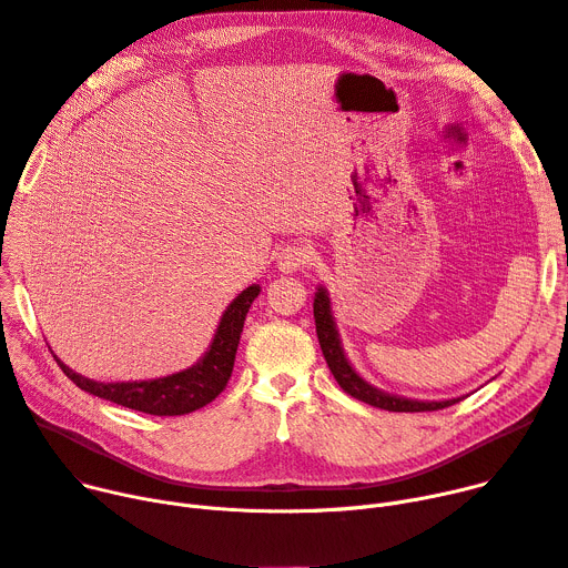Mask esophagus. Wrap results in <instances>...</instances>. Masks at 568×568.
I'll use <instances>...</instances> for the list:
<instances>
[{"label": "esophagus", "mask_w": 568, "mask_h": 568, "mask_svg": "<svg viewBox=\"0 0 568 568\" xmlns=\"http://www.w3.org/2000/svg\"><path fill=\"white\" fill-rule=\"evenodd\" d=\"M313 260V248L308 244H287L285 248L278 251V270L290 274L296 270H304L306 264Z\"/></svg>", "instance_id": "1"}]
</instances>
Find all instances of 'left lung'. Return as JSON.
<instances>
[{
	"mask_svg": "<svg viewBox=\"0 0 568 568\" xmlns=\"http://www.w3.org/2000/svg\"><path fill=\"white\" fill-rule=\"evenodd\" d=\"M313 313H315V326H317V337H320V347L322 354L326 358V365L331 369V374L335 376L337 386L343 388L347 395L376 406L384 410H397V413H420V410H438V408H447L452 404L462 402L464 397L457 399H445V402H418V399H406V397H397V395H388L376 390L374 386H369L367 382H363L361 376L354 372V367L349 365V361L345 358L343 347H339V337L331 317V306H328V294L324 292V287L317 290L315 294V304H313Z\"/></svg>",
	"mask_w": 568,
	"mask_h": 568,
	"instance_id": "left-lung-1",
	"label": "left lung"
}]
</instances>
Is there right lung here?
Masks as SVG:
<instances>
[{
	"label": "right lung",
	"instance_id": "add662e5",
	"mask_svg": "<svg viewBox=\"0 0 568 568\" xmlns=\"http://www.w3.org/2000/svg\"><path fill=\"white\" fill-rule=\"evenodd\" d=\"M260 294L257 285L246 287L229 311L223 313L216 335L212 339L210 349L205 356L184 372L164 376V379H153V382H128V384H100L91 382L87 376L72 372L65 367L57 356L54 361L63 369L68 379L102 399H109L113 404H121L132 410L150 413V415H184L192 413L196 408H203L212 399H216L223 388L229 386V379L233 374L235 365V354L240 347V335L244 328L246 313L255 296Z\"/></svg>",
	"mask_w": 568,
	"mask_h": 568
}]
</instances>
